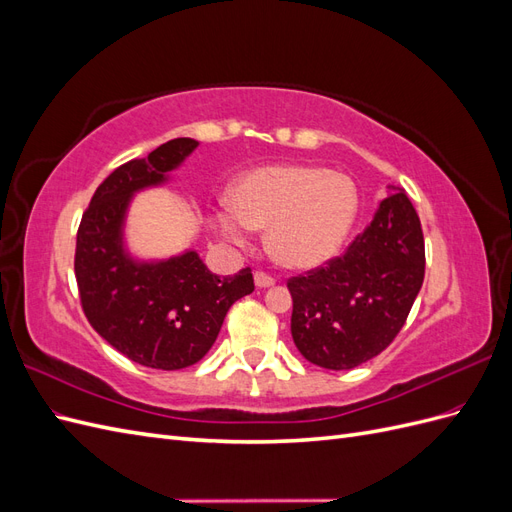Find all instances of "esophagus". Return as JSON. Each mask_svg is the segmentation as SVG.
<instances>
[{"mask_svg": "<svg viewBox=\"0 0 512 512\" xmlns=\"http://www.w3.org/2000/svg\"><path fill=\"white\" fill-rule=\"evenodd\" d=\"M254 284H256V288H271V286H275V280L267 273L256 271L254 273Z\"/></svg>", "mask_w": 512, "mask_h": 512, "instance_id": "1", "label": "esophagus"}]
</instances>
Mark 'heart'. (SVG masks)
<instances>
[{
    "mask_svg": "<svg viewBox=\"0 0 512 512\" xmlns=\"http://www.w3.org/2000/svg\"><path fill=\"white\" fill-rule=\"evenodd\" d=\"M211 213V224L232 245H245L250 230H265L277 265L312 271L342 250L359 215V190L344 173L309 164H273L247 170Z\"/></svg>",
    "mask_w": 512,
    "mask_h": 512,
    "instance_id": "heart-1",
    "label": "heart"
}]
</instances>
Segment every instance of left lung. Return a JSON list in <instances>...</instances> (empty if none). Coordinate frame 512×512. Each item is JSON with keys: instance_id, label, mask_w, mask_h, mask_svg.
Here are the masks:
<instances>
[{"instance_id": "1", "label": "left lung", "mask_w": 512, "mask_h": 512, "mask_svg": "<svg viewBox=\"0 0 512 512\" xmlns=\"http://www.w3.org/2000/svg\"><path fill=\"white\" fill-rule=\"evenodd\" d=\"M423 277L421 220L406 190L391 185L342 258L288 282L294 346L335 371L374 359L404 327Z\"/></svg>"}]
</instances>
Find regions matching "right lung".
I'll use <instances>...</instances> for the list:
<instances>
[{
  "mask_svg": "<svg viewBox=\"0 0 512 512\" xmlns=\"http://www.w3.org/2000/svg\"><path fill=\"white\" fill-rule=\"evenodd\" d=\"M196 147L194 138H173L147 158L115 168L76 235L74 273L91 327L130 361L153 369L198 363L218 339L230 305L254 290L250 269L218 277L194 247L166 258L130 250L134 196L168 185Z\"/></svg>",
  "mask_w": 512,
  "mask_h": 512,
  "instance_id": "right-lung-1",
  "label": "right lung"
}]
</instances>
